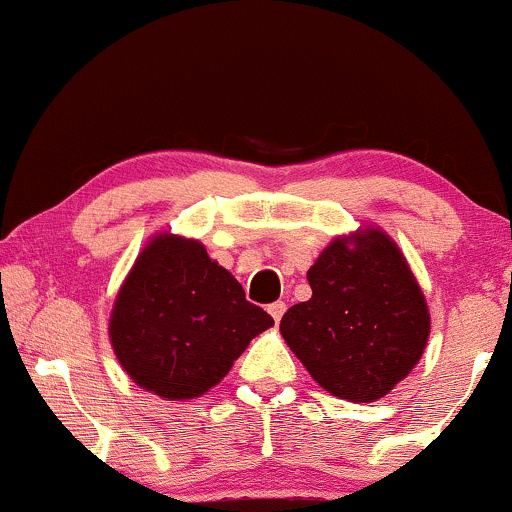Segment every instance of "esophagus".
Masks as SVG:
<instances>
[{
  "instance_id": "34e87169",
  "label": "esophagus",
  "mask_w": 512,
  "mask_h": 512,
  "mask_svg": "<svg viewBox=\"0 0 512 512\" xmlns=\"http://www.w3.org/2000/svg\"><path fill=\"white\" fill-rule=\"evenodd\" d=\"M267 310H269V315L274 317V322H279V320H281V315L286 313V303H284V301H276V303L269 305Z\"/></svg>"
}]
</instances>
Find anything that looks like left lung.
Returning <instances> with one entry per match:
<instances>
[{
  "label": "left lung",
  "mask_w": 512,
  "mask_h": 512,
  "mask_svg": "<svg viewBox=\"0 0 512 512\" xmlns=\"http://www.w3.org/2000/svg\"><path fill=\"white\" fill-rule=\"evenodd\" d=\"M308 284L313 296L286 310L281 337L334 397H385L419 363L431 332L426 298L402 252L373 228L337 238L310 267Z\"/></svg>",
  "instance_id": "obj_1"
}]
</instances>
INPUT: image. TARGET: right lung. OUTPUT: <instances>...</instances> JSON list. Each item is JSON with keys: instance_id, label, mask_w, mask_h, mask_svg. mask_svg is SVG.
<instances>
[{"instance_id": "right-lung-1", "label": "right lung", "mask_w": 512, "mask_h": 512, "mask_svg": "<svg viewBox=\"0 0 512 512\" xmlns=\"http://www.w3.org/2000/svg\"><path fill=\"white\" fill-rule=\"evenodd\" d=\"M272 325V315L245 298L202 243L163 233L117 293L110 342L139 387L192 399L219 383L250 339Z\"/></svg>"}]
</instances>
